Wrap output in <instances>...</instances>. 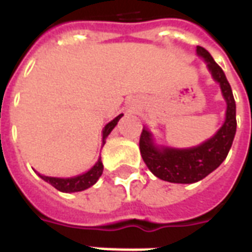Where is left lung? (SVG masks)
<instances>
[{
	"instance_id": "1",
	"label": "left lung",
	"mask_w": 252,
	"mask_h": 252,
	"mask_svg": "<svg viewBox=\"0 0 252 252\" xmlns=\"http://www.w3.org/2000/svg\"><path fill=\"white\" fill-rule=\"evenodd\" d=\"M197 54L205 59L212 77L220 83L222 95L227 101L225 121L221 128L208 142L188 150L158 148L153 143L151 133L144 128L139 140L142 158L150 171L160 180L174 184H193L211 174L227 158L236 133V104L231 85L221 67L205 48L197 47Z\"/></svg>"
}]
</instances>
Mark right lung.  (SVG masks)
I'll use <instances>...</instances> for the list:
<instances>
[{"label": "right lung", "instance_id": "add662e5", "mask_svg": "<svg viewBox=\"0 0 252 252\" xmlns=\"http://www.w3.org/2000/svg\"><path fill=\"white\" fill-rule=\"evenodd\" d=\"M121 116L123 115H119L116 119L110 121L109 124L105 126L104 131H102V142L105 143V139L109 135L110 131L115 128L117 121L121 119ZM102 170H104V166H102V162H101V158H99L98 162L94 164L88 173H85L82 175H78V177H72V178H54V177H46V175H40V177L46 182L51 184L59 191L72 193V191H82V190L93 186L99 177H101V174H102Z\"/></svg>", "mask_w": 252, "mask_h": 252}]
</instances>
